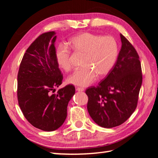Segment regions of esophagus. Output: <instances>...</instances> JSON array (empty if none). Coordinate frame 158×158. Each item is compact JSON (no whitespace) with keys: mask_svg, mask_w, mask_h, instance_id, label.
Returning <instances> with one entry per match:
<instances>
[{"mask_svg":"<svg viewBox=\"0 0 158 158\" xmlns=\"http://www.w3.org/2000/svg\"><path fill=\"white\" fill-rule=\"evenodd\" d=\"M76 90L77 91H79V92H82V91L85 90V89H84V88H80V87H77Z\"/></svg>","mask_w":158,"mask_h":158,"instance_id":"34e87169","label":"esophagus"}]
</instances>
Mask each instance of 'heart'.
<instances>
[{
  "label": "heart",
  "instance_id": "b5f03b06",
  "mask_svg": "<svg viewBox=\"0 0 158 158\" xmlns=\"http://www.w3.org/2000/svg\"><path fill=\"white\" fill-rule=\"evenodd\" d=\"M66 45L75 52L83 54L82 67L76 69L68 79L69 83L78 86H89L96 80L97 75H107L114 68L118 55L117 41L111 36L84 32L70 38ZM67 48L61 45L55 53L58 65L65 72L72 67Z\"/></svg>",
  "mask_w": 158,
  "mask_h": 158
}]
</instances>
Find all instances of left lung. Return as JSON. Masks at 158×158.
Wrapping results in <instances>:
<instances>
[{
  "label": "left lung",
  "mask_w": 158,
  "mask_h": 158,
  "mask_svg": "<svg viewBox=\"0 0 158 158\" xmlns=\"http://www.w3.org/2000/svg\"><path fill=\"white\" fill-rule=\"evenodd\" d=\"M120 38L122 47L114 68L99 85L85 91L90 116L107 128L120 126L131 117L137 106L142 85L139 56L122 34Z\"/></svg>",
  "instance_id": "left-lung-1"
}]
</instances>
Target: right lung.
<instances>
[{
	"label": "right lung",
	"mask_w": 158,
	"mask_h": 158,
	"mask_svg": "<svg viewBox=\"0 0 158 158\" xmlns=\"http://www.w3.org/2000/svg\"><path fill=\"white\" fill-rule=\"evenodd\" d=\"M55 31L40 34L23 55L17 74V100L30 123L44 131H53L64 124L75 87L62 84L63 74L55 58Z\"/></svg>",
	"instance_id": "right-lung-1"
}]
</instances>
